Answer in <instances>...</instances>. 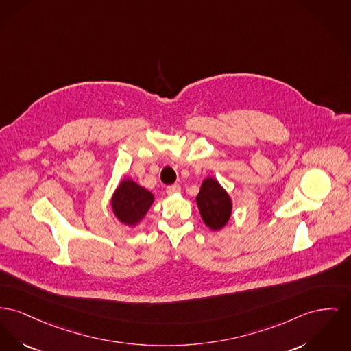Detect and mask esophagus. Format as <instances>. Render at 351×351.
<instances>
[{"mask_svg": "<svg viewBox=\"0 0 351 351\" xmlns=\"http://www.w3.org/2000/svg\"><path fill=\"white\" fill-rule=\"evenodd\" d=\"M182 191V188L179 184H173V186H167V189H165V192H167V195H175V193H179Z\"/></svg>", "mask_w": 351, "mask_h": 351, "instance_id": "34e87169", "label": "esophagus"}]
</instances>
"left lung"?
Returning a JSON list of instances; mask_svg holds the SVG:
<instances>
[{
	"label": "left lung",
	"mask_w": 351,
	"mask_h": 351,
	"mask_svg": "<svg viewBox=\"0 0 351 351\" xmlns=\"http://www.w3.org/2000/svg\"><path fill=\"white\" fill-rule=\"evenodd\" d=\"M196 203L206 227L212 230H220L227 226L232 215V200L216 179H204L196 196Z\"/></svg>",
	"instance_id": "obj_1"
}]
</instances>
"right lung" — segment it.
<instances>
[{"label":"right lung","instance_id":"1","mask_svg":"<svg viewBox=\"0 0 351 351\" xmlns=\"http://www.w3.org/2000/svg\"><path fill=\"white\" fill-rule=\"evenodd\" d=\"M152 203L154 195L131 179H123L111 199L114 215L128 227L138 226Z\"/></svg>","mask_w":351,"mask_h":351}]
</instances>
